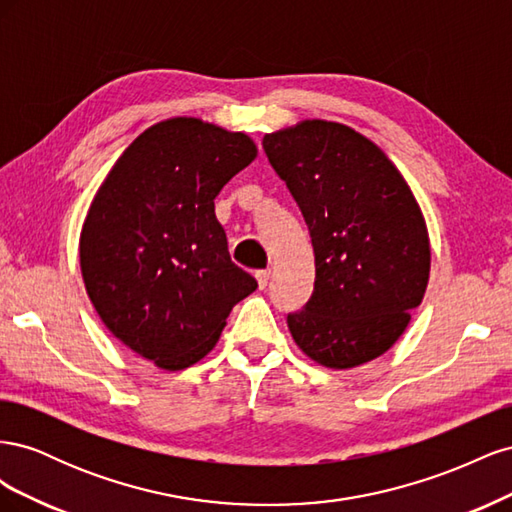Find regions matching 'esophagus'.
Masks as SVG:
<instances>
[{"mask_svg": "<svg viewBox=\"0 0 512 512\" xmlns=\"http://www.w3.org/2000/svg\"><path fill=\"white\" fill-rule=\"evenodd\" d=\"M269 271H256V280H258V288L265 290L267 284H269Z\"/></svg>", "mask_w": 512, "mask_h": 512, "instance_id": "obj_1", "label": "esophagus"}]
</instances>
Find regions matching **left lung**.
I'll return each instance as SVG.
<instances>
[{"instance_id": "left-lung-1", "label": "left lung", "mask_w": 512, "mask_h": 512, "mask_svg": "<svg viewBox=\"0 0 512 512\" xmlns=\"http://www.w3.org/2000/svg\"><path fill=\"white\" fill-rule=\"evenodd\" d=\"M312 237L316 280L288 314L297 346L322 367L352 369L389 350L429 282V232L397 166L344 123L305 119L265 134Z\"/></svg>"}]
</instances>
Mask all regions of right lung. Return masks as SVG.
Returning a JSON list of instances; mask_svg holds the SVG:
<instances>
[{"instance_id":"right-lung-1","label":"right lung","mask_w":512,"mask_h":512,"mask_svg":"<svg viewBox=\"0 0 512 512\" xmlns=\"http://www.w3.org/2000/svg\"><path fill=\"white\" fill-rule=\"evenodd\" d=\"M256 143L196 117L147 128L91 200L79 256L85 290L123 346L179 371L213 350L258 284L230 260L215 196Z\"/></svg>"}]
</instances>
